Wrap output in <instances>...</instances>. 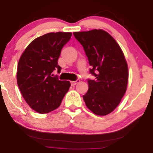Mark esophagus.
Returning <instances> with one entry per match:
<instances>
[{
  "mask_svg": "<svg viewBox=\"0 0 153 153\" xmlns=\"http://www.w3.org/2000/svg\"><path fill=\"white\" fill-rule=\"evenodd\" d=\"M79 81H80L79 79H77V80L74 81H71V84H72V85H76L77 83H79Z\"/></svg>",
  "mask_w": 153,
  "mask_h": 153,
  "instance_id": "obj_1",
  "label": "esophagus"
}]
</instances>
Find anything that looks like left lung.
Here are the masks:
<instances>
[{"label":"left lung","instance_id":"obj_1","mask_svg":"<svg viewBox=\"0 0 153 153\" xmlns=\"http://www.w3.org/2000/svg\"><path fill=\"white\" fill-rule=\"evenodd\" d=\"M81 45L95 76L88 79V91L83 96L85 105L93 114L105 116L121 101L128 83V68L122 49L103 30L73 33Z\"/></svg>","mask_w":153,"mask_h":153}]
</instances>
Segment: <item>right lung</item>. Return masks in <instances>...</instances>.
<instances>
[{"instance_id": "obj_1", "label": "right lung", "mask_w": 153, "mask_h": 153, "mask_svg": "<svg viewBox=\"0 0 153 153\" xmlns=\"http://www.w3.org/2000/svg\"><path fill=\"white\" fill-rule=\"evenodd\" d=\"M72 33H49L29 44L19 60L16 79L22 95L29 106L39 114L55 110L69 91L70 82L60 81L52 72L61 68L58 59Z\"/></svg>"}]
</instances>
